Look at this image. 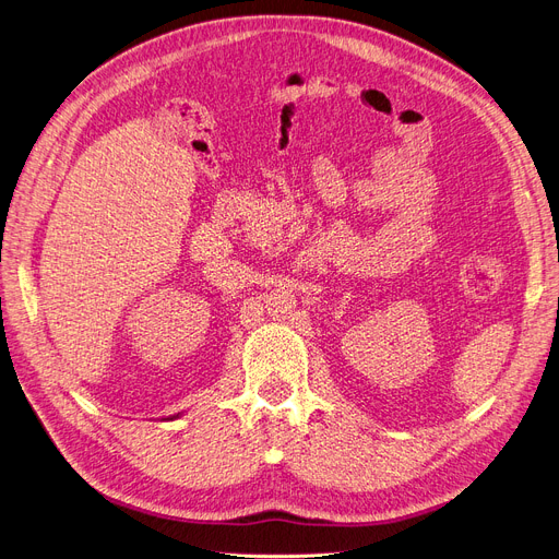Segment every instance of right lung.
<instances>
[{"mask_svg": "<svg viewBox=\"0 0 559 559\" xmlns=\"http://www.w3.org/2000/svg\"><path fill=\"white\" fill-rule=\"evenodd\" d=\"M176 417H179V415H176Z\"/></svg>", "mask_w": 559, "mask_h": 559, "instance_id": "1", "label": "right lung"}]
</instances>
